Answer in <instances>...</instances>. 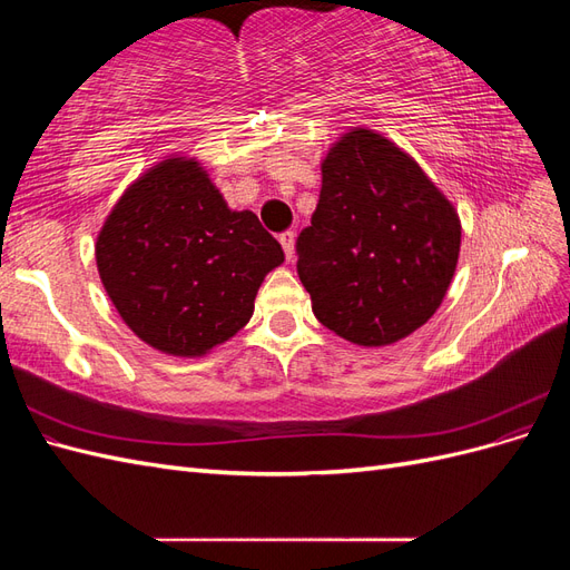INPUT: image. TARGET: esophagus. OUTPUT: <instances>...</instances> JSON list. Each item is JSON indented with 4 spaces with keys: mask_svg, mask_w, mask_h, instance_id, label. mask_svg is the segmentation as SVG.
Returning a JSON list of instances; mask_svg holds the SVG:
<instances>
[{
    "mask_svg": "<svg viewBox=\"0 0 570 570\" xmlns=\"http://www.w3.org/2000/svg\"><path fill=\"white\" fill-rule=\"evenodd\" d=\"M281 245H283V252H285V258L289 262L292 256H295V233L287 230L281 235Z\"/></svg>",
    "mask_w": 570,
    "mask_h": 570,
    "instance_id": "esophagus-1",
    "label": "esophagus"
}]
</instances>
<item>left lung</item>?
<instances>
[{
  "instance_id": "left-lung-1",
  "label": "left lung",
  "mask_w": 570,
  "mask_h": 570,
  "mask_svg": "<svg viewBox=\"0 0 570 570\" xmlns=\"http://www.w3.org/2000/svg\"><path fill=\"white\" fill-rule=\"evenodd\" d=\"M297 273L316 318L361 347H385L438 312L461 247L452 202L394 142L366 128L342 135L321 164Z\"/></svg>"
}]
</instances>
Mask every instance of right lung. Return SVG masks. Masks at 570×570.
<instances>
[{"instance_id":"1","label":"right lung","mask_w":570,"mask_h":570,"mask_svg":"<svg viewBox=\"0 0 570 570\" xmlns=\"http://www.w3.org/2000/svg\"><path fill=\"white\" fill-rule=\"evenodd\" d=\"M101 285L130 331L174 356H202L254 314L283 247L252 212H233L195 159L137 178L99 230Z\"/></svg>"}]
</instances>
